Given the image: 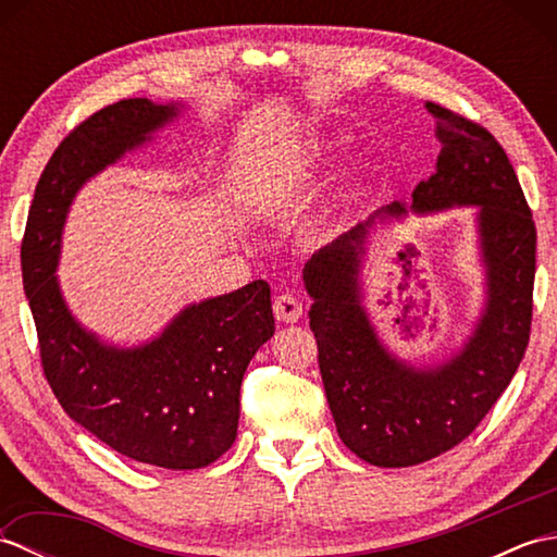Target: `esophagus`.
<instances>
[{
	"label": "esophagus",
	"instance_id": "34e87169",
	"mask_svg": "<svg viewBox=\"0 0 557 557\" xmlns=\"http://www.w3.org/2000/svg\"><path fill=\"white\" fill-rule=\"evenodd\" d=\"M272 311L280 323H297L304 313V304L294 294H280L272 304Z\"/></svg>",
	"mask_w": 557,
	"mask_h": 557
}]
</instances>
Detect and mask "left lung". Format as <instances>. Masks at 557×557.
Returning <instances> with one entry per match:
<instances>
[{
	"label": "left lung",
	"instance_id": "1",
	"mask_svg": "<svg viewBox=\"0 0 557 557\" xmlns=\"http://www.w3.org/2000/svg\"><path fill=\"white\" fill-rule=\"evenodd\" d=\"M441 138L435 174L411 194V210L479 206L486 309L453 359L413 369L387 351L361 306L359 268L366 234L377 218H401L385 206L321 248L304 265L311 294L325 397L337 433L354 455L375 467H413L447 453L476 429L510 385L522 361L534 309L536 227L515 168L481 124L425 102Z\"/></svg>",
	"mask_w": 557,
	"mask_h": 557
}]
</instances>
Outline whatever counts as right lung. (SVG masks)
I'll use <instances>...</instances> for the list:
<instances>
[{
	"instance_id": "add662e5",
	"label": "right lung",
	"mask_w": 557,
	"mask_h": 557,
	"mask_svg": "<svg viewBox=\"0 0 557 557\" xmlns=\"http://www.w3.org/2000/svg\"><path fill=\"white\" fill-rule=\"evenodd\" d=\"M176 114L180 104L128 98L81 122L35 186L21 270L42 371L59 405L120 455L182 471L212 465L234 443L246 366L275 333L270 285L253 280L186 306L160 337L120 349L71 315L54 275L78 188Z\"/></svg>"
}]
</instances>
